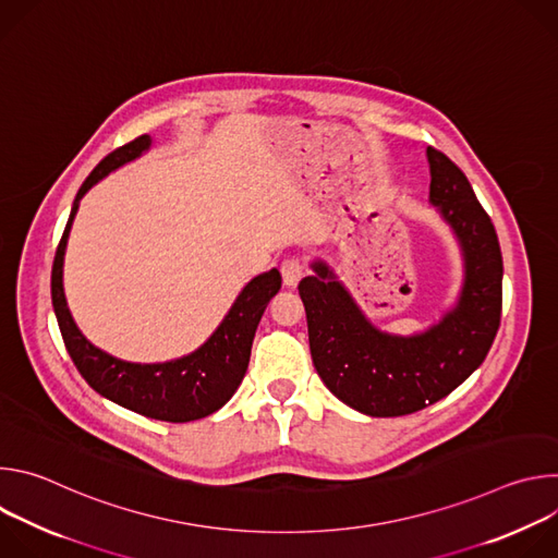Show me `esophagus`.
I'll return each instance as SVG.
<instances>
[{
	"mask_svg": "<svg viewBox=\"0 0 558 558\" xmlns=\"http://www.w3.org/2000/svg\"><path fill=\"white\" fill-rule=\"evenodd\" d=\"M280 271H282V280L287 287H295L300 282V278L304 276V263L300 258H287L282 265H280Z\"/></svg>",
	"mask_w": 558,
	"mask_h": 558,
	"instance_id": "obj_1",
	"label": "esophagus"
}]
</instances>
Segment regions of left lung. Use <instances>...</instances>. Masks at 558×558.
<instances>
[{"label": "left lung", "mask_w": 558, "mask_h": 558, "mask_svg": "<svg viewBox=\"0 0 558 558\" xmlns=\"http://www.w3.org/2000/svg\"><path fill=\"white\" fill-rule=\"evenodd\" d=\"M426 158L428 201L463 260L457 300L437 323L411 336L381 331L320 258L298 284L317 375L340 402L371 417L411 415L444 400L482 366L499 331L504 258L495 225L446 154L428 147Z\"/></svg>", "instance_id": "left-lung-1"}]
</instances>
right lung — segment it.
Here are the masks:
<instances>
[{
	"label": "right lung",
	"mask_w": 558,
	"mask_h": 558,
	"mask_svg": "<svg viewBox=\"0 0 558 558\" xmlns=\"http://www.w3.org/2000/svg\"><path fill=\"white\" fill-rule=\"evenodd\" d=\"M151 147V136L143 134L128 145L108 154L78 187L68 225L59 241L52 263V308L59 323L63 344L82 377L106 400L145 415L172 424L203 420L222 409L235 388L241 386L252 355V342L269 300L278 293L282 278L278 269H269L252 278L238 293L231 308L216 331L192 353L168 362H128L95 347L82 331L68 308L63 293V256L72 220L90 187L110 172L134 161Z\"/></svg>",
	"instance_id": "obj_1"
}]
</instances>
